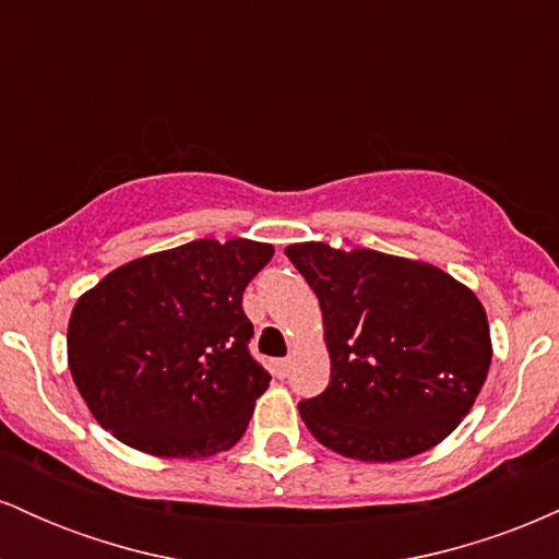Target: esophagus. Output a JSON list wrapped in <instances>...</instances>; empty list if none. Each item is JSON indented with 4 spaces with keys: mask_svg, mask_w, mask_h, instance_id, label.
Instances as JSON below:
<instances>
[{
    "mask_svg": "<svg viewBox=\"0 0 559 559\" xmlns=\"http://www.w3.org/2000/svg\"><path fill=\"white\" fill-rule=\"evenodd\" d=\"M288 365H292V360H286V357H284V360H275V362H273L275 376H278V378H286V376H288Z\"/></svg>",
    "mask_w": 559,
    "mask_h": 559,
    "instance_id": "34e87169",
    "label": "esophagus"
}]
</instances>
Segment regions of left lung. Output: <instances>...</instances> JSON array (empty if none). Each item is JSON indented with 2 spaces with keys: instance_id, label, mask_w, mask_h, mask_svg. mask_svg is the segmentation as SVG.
I'll use <instances>...</instances> for the list:
<instances>
[{
  "instance_id": "8db88e82",
  "label": "left lung",
  "mask_w": 559,
  "mask_h": 559,
  "mask_svg": "<svg viewBox=\"0 0 559 559\" xmlns=\"http://www.w3.org/2000/svg\"><path fill=\"white\" fill-rule=\"evenodd\" d=\"M320 301L331 381L299 402L323 447L394 463L447 439L491 365L486 310L471 288L428 265L305 241L286 247Z\"/></svg>"
}]
</instances>
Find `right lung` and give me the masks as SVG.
Wrapping results in <instances>:
<instances>
[{
	"instance_id": "right-lung-1",
	"label": "right lung",
	"mask_w": 559,
	"mask_h": 559,
	"mask_svg": "<svg viewBox=\"0 0 559 559\" xmlns=\"http://www.w3.org/2000/svg\"><path fill=\"white\" fill-rule=\"evenodd\" d=\"M273 252L249 239H197L88 288L68 323V365L96 423L157 457L234 447L271 383L249 355L254 329L241 297Z\"/></svg>"
}]
</instances>
